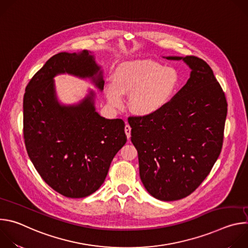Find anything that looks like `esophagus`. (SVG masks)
Listing matches in <instances>:
<instances>
[{"mask_svg": "<svg viewBox=\"0 0 248 248\" xmlns=\"http://www.w3.org/2000/svg\"><path fill=\"white\" fill-rule=\"evenodd\" d=\"M130 130H131L130 125H129L128 124H126L125 126H124V131H125V134H126V136H127L128 139L130 138Z\"/></svg>", "mask_w": 248, "mask_h": 248, "instance_id": "esophagus-1", "label": "esophagus"}]
</instances>
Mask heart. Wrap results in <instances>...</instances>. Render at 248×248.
I'll return each instance as SVG.
<instances>
[{
	"label": "heart",
	"instance_id": "b5f03b06",
	"mask_svg": "<svg viewBox=\"0 0 248 248\" xmlns=\"http://www.w3.org/2000/svg\"><path fill=\"white\" fill-rule=\"evenodd\" d=\"M181 85L179 70L153 61H134L119 65L114 84L106 87L107 99L116 107L123 104V95H128L132 112L153 114L166 106Z\"/></svg>",
	"mask_w": 248,
	"mask_h": 248
}]
</instances>
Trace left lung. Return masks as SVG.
Returning <instances> with one entry per match:
<instances>
[{"instance_id":"8db88e82","label":"left lung","mask_w":248,"mask_h":248,"mask_svg":"<svg viewBox=\"0 0 248 248\" xmlns=\"http://www.w3.org/2000/svg\"><path fill=\"white\" fill-rule=\"evenodd\" d=\"M186 84L159 111L131 116V142L138 153L139 174L147 191L162 201L191 194L220 156L228 103L210 65L195 56Z\"/></svg>"}]
</instances>
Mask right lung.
Segmentation results:
<instances>
[{"label": "right lung", "mask_w": 248, "mask_h": 248, "mask_svg": "<svg viewBox=\"0 0 248 248\" xmlns=\"http://www.w3.org/2000/svg\"><path fill=\"white\" fill-rule=\"evenodd\" d=\"M99 66L88 51L59 53L28 82L23 96V138L27 154L43 181L69 198H82L104 183L112 160L125 144L124 122L94 109L91 92L78 106H60L53 78L67 73L91 78L102 90Z\"/></svg>", "instance_id": "add662e5"}]
</instances>
